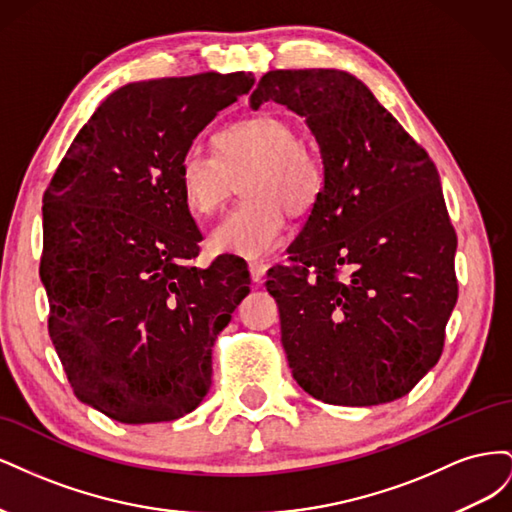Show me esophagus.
Listing matches in <instances>:
<instances>
[{
	"label": "esophagus",
	"instance_id": "34e87169",
	"mask_svg": "<svg viewBox=\"0 0 512 512\" xmlns=\"http://www.w3.org/2000/svg\"><path fill=\"white\" fill-rule=\"evenodd\" d=\"M267 265L265 262H260V260H254V262H250V275H252V280L258 284V282H262V277L267 275Z\"/></svg>",
	"mask_w": 512,
	"mask_h": 512
}]
</instances>
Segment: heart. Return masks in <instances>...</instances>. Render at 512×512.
<instances>
[{
    "label": "heart",
    "mask_w": 512,
    "mask_h": 512,
    "mask_svg": "<svg viewBox=\"0 0 512 512\" xmlns=\"http://www.w3.org/2000/svg\"><path fill=\"white\" fill-rule=\"evenodd\" d=\"M215 153L188 149L177 162L179 192L192 211L211 215L241 177V203L211 230L215 254L262 258L286 237V209L312 207L324 185L320 153L301 143L299 130L275 115L228 123L213 134Z\"/></svg>",
    "instance_id": "obj_1"
}]
</instances>
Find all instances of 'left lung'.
<instances>
[{"instance_id": "1", "label": "left lung", "mask_w": 512, "mask_h": 512, "mask_svg": "<svg viewBox=\"0 0 512 512\" xmlns=\"http://www.w3.org/2000/svg\"><path fill=\"white\" fill-rule=\"evenodd\" d=\"M305 117L324 185L269 271L292 378L333 406L408 395L438 363L457 303V235L427 151L344 70H271L250 106Z\"/></svg>"}]
</instances>
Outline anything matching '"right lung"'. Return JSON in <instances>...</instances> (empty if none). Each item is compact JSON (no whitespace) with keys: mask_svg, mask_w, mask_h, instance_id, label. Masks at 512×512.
<instances>
[{"mask_svg":"<svg viewBox=\"0 0 512 512\" xmlns=\"http://www.w3.org/2000/svg\"><path fill=\"white\" fill-rule=\"evenodd\" d=\"M252 72L128 83L76 134L42 198L40 280L74 395L128 425L192 412L211 348L250 292L239 256L194 267L203 235L177 162Z\"/></svg>","mask_w":512,"mask_h":512,"instance_id":"1","label":"right lung"}]
</instances>
